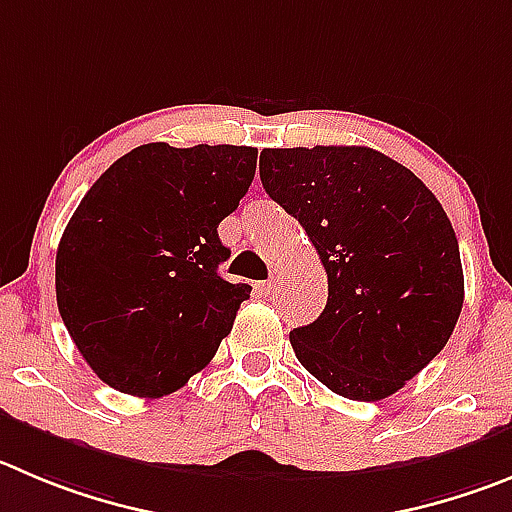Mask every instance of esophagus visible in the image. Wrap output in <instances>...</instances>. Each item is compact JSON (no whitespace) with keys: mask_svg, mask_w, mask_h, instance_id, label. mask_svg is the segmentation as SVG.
I'll use <instances>...</instances> for the list:
<instances>
[{"mask_svg":"<svg viewBox=\"0 0 512 512\" xmlns=\"http://www.w3.org/2000/svg\"><path fill=\"white\" fill-rule=\"evenodd\" d=\"M278 288H280V275H272L270 280H265V283H257V293L260 295H275L278 293Z\"/></svg>","mask_w":512,"mask_h":512,"instance_id":"34e87169","label":"esophagus"}]
</instances>
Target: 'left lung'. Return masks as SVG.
Returning <instances> with one entry per match:
<instances>
[{
    "mask_svg": "<svg viewBox=\"0 0 512 512\" xmlns=\"http://www.w3.org/2000/svg\"><path fill=\"white\" fill-rule=\"evenodd\" d=\"M260 179L328 275L318 321L290 331L295 356L346 399H386L442 351L460 318V245L442 204L407 166L366 146L265 148Z\"/></svg>",
    "mask_w": 512,
    "mask_h": 512,
    "instance_id": "8db88e82",
    "label": "left lung"
}]
</instances>
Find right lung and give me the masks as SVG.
I'll return each instance as SVG.
<instances>
[{"label": "right lung", "mask_w": 512, "mask_h": 512, "mask_svg": "<svg viewBox=\"0 0 512 512\" xmlns=\"http://www.w3.org/2000/svg\"><path fill=\"white\" fill-rule=\"evenodd\" d=\"M255 166L252 146L146 143L90 186L57 247L55 293L100 381L156 399L212 361L252 290L219 275L217 227Z\"/></svg>", "instance_id": "add662e5"}]
</instances>
